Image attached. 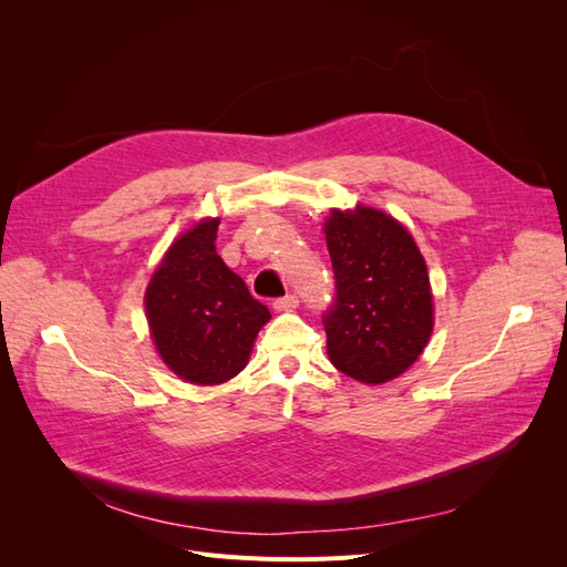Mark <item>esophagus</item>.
<instances>
[{
    "instance_id": "esophagus-1",
    "label": "esophagus",
    "mask_w": 567,
    "mask_h": 567,
    "mask_svg": "<svg viewBox=\"0 0 567 567\" xmlns=\"http://www.w3.org/2000/svg\"><path fill=\"white\" fill-rule=\"evenodd\" d=\"M298 296H293V293H288V296H284V298H277L274 300V310H279V312H290V310H296L298 307Z\"/></svg>"
}]
</instances>
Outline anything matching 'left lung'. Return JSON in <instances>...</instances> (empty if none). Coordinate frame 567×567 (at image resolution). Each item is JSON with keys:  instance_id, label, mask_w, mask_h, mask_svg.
<instances>
[{"instance_id": "left-lung-1", "label": "left lung", "mask_w": 567, "mask_h": 567, "mask_svg": "<svg viewBox=\"0 0 567 567\" xmlns=\"http://www.w3.org/2000/svg\"><path fill=\"white\" fill-rule=\"evenodd\" d=\"M336 296L321 315L331 364L362 383L398 379L433 331L425 260L411 234L373 208L326 221Z\"/></svg>"}]
</instances>
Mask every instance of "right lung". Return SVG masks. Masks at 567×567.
Returning a JSON list of instances; mask_svg holds the SVG:
<instances>
[{
    "label": "right lung",
    "mask_w": 567,
    "mask_h": 567,
    "mask_svg": "<svg viewBox=\"0 0 567 567\" xmlns=\"http://www.w3.org/2000/svg\"><path fill=\"white\" fill-rule=\"evenodd\" d=\"M219 219L169 246L146 288L151 336L163 362L188 383L217 385L248 362L269 310L215 250Z\"/></svg>",
    "instance_id": "add662e5"
}]
</instances>
